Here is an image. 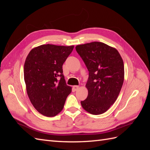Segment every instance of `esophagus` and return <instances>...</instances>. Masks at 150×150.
I'll list each match as a JSON object with an SVG mask.
<instances>
[{"label": "esophagus", "mask_w": 150, "mask_h": 150, "mask_svg": "<svg viewBox=\"0 0 150 150\" xmlns=\"http://www.w3.org/2000/svg\"><path fill=\"white\" fill-rule=\"evenodd\" d=\"M79 89V86H73V90L74 91H77Z\"/></svg>", "instance_id": "1"}]
</instances>
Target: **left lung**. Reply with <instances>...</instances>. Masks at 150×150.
Wrapping results in <instances>:
<instances>
[{"mask_svg":"<svg viewBox=\"0 0 150 150\" xmlns=\"http://www.w3.org/2000/svg\"><path fill=\"white\" fill-rule=\"evenodd\" d=\"M89 71L87 98L81 103L91 114L100 115L114 104L122 88L124 62L118 51L107 44L93 42L75 47Z\"/></svg>","mask_w":150,"mask_h":150,"instance_id":"left-lung-1","label":"left lung"}]
</instances>
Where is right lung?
<instances>
[{"label": "right lung", "mask_w": 150, "mask_h": 150, "mask_svg": "<svg viewBox=\"0 0 150 150\" xmlns=\"http://www.w3.org/2000/svg\"><path fill=\"white\" fill-rule=\"evenodd\" d=\"M74 46L41 45L31 50L24 66L28 97L43 115L54 117L63 109L71 88L66 83L62 65Z\"/></svg>", "instance_id": "right-lung-1"}]
</instances>
